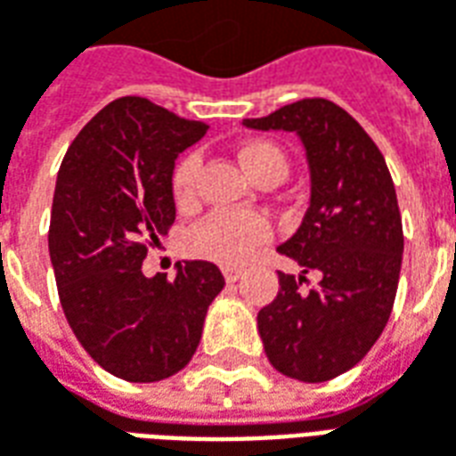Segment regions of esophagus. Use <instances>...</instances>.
<instances>
[{
  "label": "esophagus",
  "mask_w": 456,
  "mask_h": 456,
  "mask_svg": "<svg viewBox=\"0 0 456 456\" xmlns=\"http://www.w3.org/2000/svg\"><path fill=\"white\" fill-rule=\"evenodd\" d=\"M222 273H224V281L227 283H234L241 273H244V268L241 266H222Z\"/></svg>",
  "instance_id": "esophagus-1"
}]
</instances>
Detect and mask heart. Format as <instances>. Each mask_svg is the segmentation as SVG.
<instances>
[{
	"label": "heart",
	"instance_id": "1",
	"mask_svg": "<svg viewBox=\"0 0 456 456\" xmlns=\"http://www.w3.org/2000/svg\"><path fill=\"white\" fill-rule=\"evenodd\" d=\"M241 166L251 178L283 180L288 175V159L281 146L271 141H247L237 151ZM200 159L190 153L173 170V198L178 205H190L198 188ZM271 239V224L258 212H215L190 232L188 244L198 256L219 264H244L261 244Z\"/></svg>",
	"mask_w": 456,
	"mask_h": 456
}]
</instances>
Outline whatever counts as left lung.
Masks as SVG:
<instances>
[{
    "label": "left lung",
    "mask_w": 456,
    "mask_h": 456,
    "mask_svg": "<svg viewBox=\"0 0 456 456\" xmlns=\"http://www.w3.org/2000/svg\"><path fill=\"white\" fill-rule=\"evenodd\" d=\"M247 129L293 131L305 149L310 205L278 251L303 268L278 271L276 300L258 313L268 362L283 376L322 383L362 362L388 322L403 261L391 173L371 136L330 100H300ZM307 270L321 283L300 291Z\"/></svg>",
    "instance_id": "8db88e82"
}]
</instances>
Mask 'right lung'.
I'll list each match as a JSON object with an SVG mask.
<instances>
[{"instance_id":"add662e5","label":"right lung","mask_w":456,"mask_h":456,"mask_svg":"<svg viewBox=\"0 0 456 456\" xmlns=\"http://www.w3.org/2000/svg\"><path fill=\"white\" fill-rule=\"evenodd\" d=\"M205 131V121L121 97L85 124L58 170L48 251L61 305L85 352L124 381L178 373L224 288L209 261H183L173 281L141 273L175 222V159Z\"/></svg>"}]
</instances>
